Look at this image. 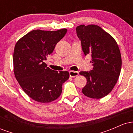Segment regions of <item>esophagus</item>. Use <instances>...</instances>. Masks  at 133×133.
<instances>
[{"mask_svg":"<svg viewBox=\"0 0 133 133\" xmlns=\"http://www.w3.org/2000/svg\"><path fill=\"white\" fill-rule=\"evenodd\" d=\"M79 75V72L77 71H69V76L71 77H76Z\"/></svg>","mask_w":133,"mask_h":133,"instance_id":"esophagus-1","label":"esophagus"}]
</instances>
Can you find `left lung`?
<instances>
[{
	"mask_svg": "<svg viewBox=\"0 0 133 133\" xmlns=\"http://www.w3.org/2000/svg\"><path fill=\"white\" fill-rule=\"evenodd\" d=\"M76 33L84 54L91 55L93 66L91 71L79 72L87 79L82 92L90 98H103L112 91L119 77V48L115 39L98 25H79Z\"/></svg>",
	"mask_w": 133,
	"mask_h": 133,
	"instance_id": "left-lung-1",
	"label": "left lung"
}]
</instances>
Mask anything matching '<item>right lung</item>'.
I'll return each mask as SVG.
<instances>
[{
	"label": "right lung",
	"instance_id": "1",
	"mask_svg": "<svg viewBox=\"0 0 133 133\" xmlns=\"http://www.w3.org/2000/svg\"><path fill=\"white\" fill-rule=\"evenodd\" d=\"M67 30H34L21 37L15 45V77L23 91L36 101L48 103L57 99L61 94L62 84L69 77L68 71L58 72L47 68L44 62Z\"/></svg>",
	"mask_w": 133,
	"mask_h": 133
}]
</instances>
